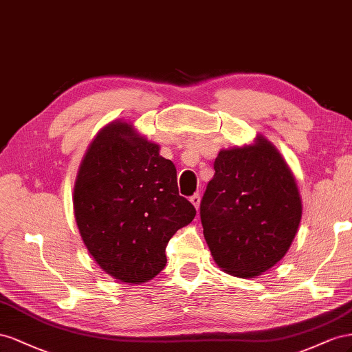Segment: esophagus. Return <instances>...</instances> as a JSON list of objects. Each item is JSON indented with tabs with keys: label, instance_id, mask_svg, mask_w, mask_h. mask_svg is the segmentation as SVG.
Wrapping results in <instances>:
<instances>
[{
	"label": "esophagus",
	"instance_id": "34e87169",
	"mask_svg": "<svg viewBox=\"0 0 352 352\" xmlns=\"http://www.w3.org/2000/svg\"><path fill=\"white\" fill-rule=\"evenodd\" d=\"M190 202L193 204V206H195L196 209H199V206H200V195H199V193L193 195L192 197H190Z\"/></svg>",
	"mask_w": 352,
	"mask_h": 352
}]
</instances>
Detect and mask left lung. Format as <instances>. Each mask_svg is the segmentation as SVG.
Returning <instances> with one entry per match:
<instances>
[{
	"label": "left lung",
	"instance_id": "obj_1",
	"mask_svg": "<svg viewBox=\"0 0 352 352\" xmlns=\"http://www.w3.org/2000/svg\"><path fill=\"white\" fill-rule=\"evenodd\" d=\"M200 202L204 236L227 274L254 278L274 267L292 245L302 217L295 177L264 135L223 148Z\"/></svg>",
	"mask_w": 352,
	"mask_h": 352
}]
</instances>
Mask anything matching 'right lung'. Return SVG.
Wrapping results in <instances>:
<instances>
[{
    "label": "right lung",
    "instance_id": "add662e5",
    "mask_svg": "<svg viewBox=\"0 0 352 352\" xmlns=\"http://www.w3.org/2000/svg\"><path fill=\"white\" fill-rule=\"evenodd\" d=\"M75 219L98 267L140 285L166 265L165 248L196 215L179 196L177 169L133 124L113 120L88 146L74 187Z\"/></svg>",
    "mask_w": 352,
    "mask_h": 352
}]
</instances>
